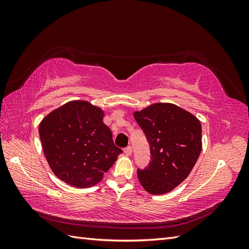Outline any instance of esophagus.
<instances>
[{"instance_id":"esophagus-1","label":"esophagus","mask_w":249,"mask_h":249,"mask_svg":"<svg viewBox=\"0 0 249 249\" xmlns=\"http://www.w3.org/2000/svg\"><path fill=\"white\" fill-rule=\"evenodd\" d=\"M124 154H125L126 156H131L132 153H133V148H132L131 146H127V147L124 148Z\"/></svg>"}]
</instances>
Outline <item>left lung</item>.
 Instances as JSON below:
<instances>
[{"label":"left lung","instance_id":"1","mask_svg":"<svg viewBox=\"0 0 249 249\" xmlns=\"http://www.w3.org/2000/svg\"><path fill=\"white\" fill-rule=\"evenodd\" d=\"M133 114L152 155L148 167L137 171L139 182L150 194L168 193L190 175L200 155L199 119L170 103H155Z\"/></svg>","mask_w":249,"mask_h":249}]
</instances>
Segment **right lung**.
<instances>
[{"mask_svg": "<svg viewBox=\"0 0 249 249\" xmlns=\"http://www.w3.org/2000/svg\"><path fill=\"white\" fill-rule=\"evenodd\" d=\"M105 111L87 101L67 102L39 124L44 157L65 184L89 188L103 179L123 150L103 123Z\"/></svg>", "mask_w": 249, "mask_h": 249, "instance_id": "add662e5", "label": "right lung"}]
</instances>
